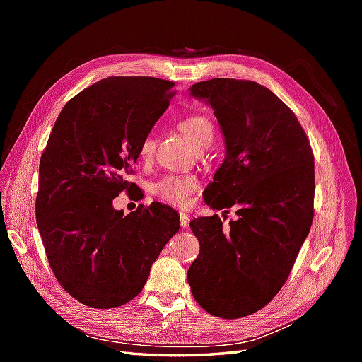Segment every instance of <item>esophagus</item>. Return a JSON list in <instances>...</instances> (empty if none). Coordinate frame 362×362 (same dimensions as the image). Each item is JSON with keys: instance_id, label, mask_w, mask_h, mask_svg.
<instances>
[{"instance_id": "esophagus-1", "label": "esophagus", "mask_w": 362, "mask_h": 362, "mask_svg": "<svg viewBox=\"0 0 362 362\" xmlns=\"http://www.w3.org/2000/svg\"><path fill=\"white\" fill-rule=\"evenodd\" d=\"M188 224H189L188 214L187 213H180V226L182 227H188Z\"/></svg>"}]
</instances>
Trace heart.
Wrapping results in <instances>:
<instances>
[{
    "label": "heart",
    "mask_w": 362,
    "mask_h": 362,
    "mask_svg": "<svg viewBox=\"0 0 362 362\" xmlns=\"http://www.w3.org/2000/svg\"><path fill=\"white\" fill-rule=\"evenodd\" d=\"M180 132L185 135L196 149L209 148L214 138V126L209 117L201 113L188 115L177 122ZM156 152V141L151 135H146L138 146V158L143 163H149ZM199 188V182L193 175H166L152 185V193L160 201L175 206H185L191 194Z\"/></svg>",
    "instance_id": "obj_1"
}]
</instances>
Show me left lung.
<instances>
[{"instance_id":"left-lung-1","label":"left lung","mask_w":362,"mask_h":362,"mask_svg":"<svg viewBox=\"0 0 362 362\" xmlns=\"http://www.w3.org/2000/svg\"><path fill=\"white\" fill-rule=\"evenodd\" d=\"M191 95L214 110L227 148L204 199L213 210L236 206L238 219L224 228L218 214L189 222L201 252L188 283L211 316L240 319L276 296L310 233L314 156L294 112L257 82L216 78Z\"/></svg>"}]
</instances>
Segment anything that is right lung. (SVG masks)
I'll use <instances>...</instances> for the list:
<instances>
[{
  "label": "right lung",
  "instance_id": "right-lung-1",
  "mask_svg": "<svg viewBox=\"0 0 362 362\" xmlns=\"http://www.w3.org/2000/svg\"><path fill=\"white\" fill-rule=\"evenodd\" d=\"M175 95L174 82L112 76L65 104L40 158L35 218L46 258L68 294L98 310L141 292L153 261L179 232V214L152 202L113 209L135 171L138 146Z\"/></svg>",
  "mask_w": 362,
  "mask_h": 362
}]
</instances>
